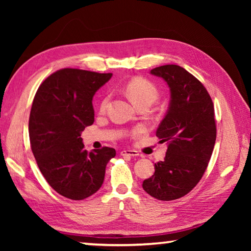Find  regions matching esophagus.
<instances>
[{
	"label": "esophagus",
	"mask_w": 251,
	"mask_h": 251,
	"mask_svg": "<svg viewBox=\"0 0 251 251\" xmlns=\"http://www.w3.org/2000/svg\"><path fill=\"white\" fill-rule=\"evenodd\" d=\"M122 156H130V157H137L139 154L137 151H130V150H126V151H121Z\"/></svg>",
	"instance_id": "esophagus-1"
}]
</instances>
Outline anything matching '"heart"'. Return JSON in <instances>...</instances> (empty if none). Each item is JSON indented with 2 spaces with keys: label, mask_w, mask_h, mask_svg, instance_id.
Segmentation results:
<instances>
[{
  "label": "heart",
  "mask_w": 251,
  "mask_h": 251,
  "mask_svg": "<svg viewBox=\"0 0 251 251\" xmlns=\"http://www.w3.org/2000/svg\"><path fill=\"white\" fill-rule=\"evenodd\" d=\"M125 93L130 100L137 106L152 105L158 99V90L154 84L146 78L135 77L130 79L125 86ZM109 101V95H106L100 104V112H104Z\"/></svg>",
  "instance_id": "b5f03b06"
}]
</instances>
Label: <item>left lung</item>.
Segmentation results:
<instances>
[{
    "instance_id": "1",
    "label": "left lung",
    "mask_w": 251,
    "mask_h": 251,
    "mask_svg": "<svg viewBox=\"0 0 251 251\" xmlns=\"http://www.w3.org/2000/svg\"><path fill=\"white\" fill-rule=\"evenodd\" d=\"M151 74L163 78L171 90L168 110L156 130L168 148L143 188L158 201H174L198 184L209 163L216 142L214 104L205 86L180 66L163 65Z\"/></svg>"
}]
</instances>
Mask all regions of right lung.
<instances>
[{"label": "right lung", "mask_w": 251, "mask_h": 251, "mask_svg": "<svg viewBox=\"0 0 251 251\" xmlns=\"http://www.w3.org/2000/svg\"><path fill=\"white\" fill-rule=\"evenodd\" d=\"M112 73L63 69L40 85L28 121L37 166L55 192L73 201L92 196L103 185L114 148L88 152L80 134L94 123L93 96Z\"/></svg>", "instance_id": "right-lung-1"}]
</instances>
